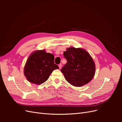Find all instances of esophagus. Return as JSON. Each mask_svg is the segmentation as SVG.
Segmentation results:
<instances>
[{
	"label": "esophagus",
	"instance_id": "34e87169",
	"mask_svg": "<svg viewBox=\"0 0 122 122\" xmlns=\"http://www.w3.org/2000/svg\"><path fill=\"white\" fill-rule=\"evenodd\" d=\"M61 64H60L58 65V67H59V68H60V69H61Z\"/></svg>",
	"mask_w": 122,
	"mask_h": 122
}]
</instances>
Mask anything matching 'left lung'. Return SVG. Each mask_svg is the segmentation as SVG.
Returning <instances> with one entry per match:
<instances>
[{"label": "left lung", "mask_w": 122, "mask_h": 122, "mask_svg": "<svg viewBox=\"0 0 122 122\" xmlns=\"http://www.w3.org/2000/svg\"><path fill=\"white\" fill-rule=\"evenodd\" d=\"M64 56L67 62L61 71L69 83L79 87L93 79L95 73V65L86 51L70 47L64 52Z\"/></svg>", "instance_id": "left-lung-1"}]
</instances>
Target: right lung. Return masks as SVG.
<instances>
[{"label":"right lung","mask_w":122,"mask_h":122,"mask_svg":"<svg viewBox=\"0 0 122 122\" xmlns=\"http://www.w3.org/2000/svg\"><path fill=\"white\" fill-rule=\"evenodd\" d=\"M54 55L45 50H38L32 53L27 59L24 67L25 76L29 82L41 84L48 79L58 66L54 64Z\"/></svg>","instance_id":"1"}]
</instances>
